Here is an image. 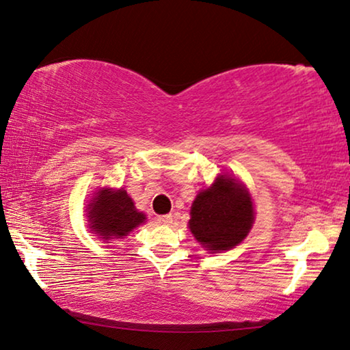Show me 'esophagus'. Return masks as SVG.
<instances>
[{
  "mask_svg": "<svg viewBox=\"0 0 350 350\" xmlns=\"http://www.w3.org/2000/svg\"><path fill=\"white\" fill-rule=\"evenodd\" d=\"M158 222L163 224V225H170L172 224V216H170V214H167V216H159Z\"/></svg>",
  "mask_w": 350,
  "mask_h": 350,
  "instance_id": "obj_1",
  "label": "esophagus"
}]
</instances>
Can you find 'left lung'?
<instances>
[{
    "label": "left lung",
    "mask_w": 350,
    "mask_h": 350,
    "mask_svg": "<svg viewBox=\"0 0 350 350\" xmlns=\"http://www.w3.org/2000/svg\"><path fill=\"white\" fill-rule=\"evenodd\" d=\"M254 222V202L245 186L234 176L219 175L197 193L187 225L203 249L216 254L243 243Z\"/></svg>",
    "instance_id": "1"
}]
</instances>
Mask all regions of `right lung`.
Returning <instances> with one entry per match:
<instances>
[{
	"label": "right lung",
	"instance_id": "add662e5",
	"mask_svg": "<svg viewBox=\"0 0 350 350\" xmlns=\"http://www.w3.org/2000/svg\"><path fill=\"white\" fill-rule=\"evenodd\" d=\"M89 228L101 239H122L145 222V214L137 211L134 202L123 189L103 187L90 198L88 205Z\"/></svg>",
	"mask_w": 350,
	"mask_h": 350
}]
</instances>
